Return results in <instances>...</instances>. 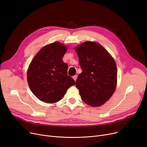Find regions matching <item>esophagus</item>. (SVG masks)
I'll list each match as a JSON object with an SVG mask.
<instances>
[{"label":"esophagus","mask_w":147,"mask_h":147,"mask_svg":"<svg viewBox=\"0 0 147 147\" xmlns=\"http://www.w3.org/2000/svg\"><path fill=\"white\" fill-rule=\"evenodd\" d=\"M73 79L74 80V81H76V80H77V78H78V76H74L73 77Z\"/></svg>","instance_id":"obj_1"}]
</instances>
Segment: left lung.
<instances>
[{
  "label": "left lung",
  "instance_id": "8db88e82",
  "mask_svg": "<svg viewBox=\"0 0 147 147\" xmlns=\"http://www.w3.org/2000/svg\"><path fill=\"white\" fill-rule=\"evenodd\" d=\"M82 72L76 86L86 104L99 107L113 95L117 85L115 62L104 48L97 43L86 42L76 48Z\"/></svg>",
  "mask_w": 147,
  "mask_h": 147
}]
</instances>
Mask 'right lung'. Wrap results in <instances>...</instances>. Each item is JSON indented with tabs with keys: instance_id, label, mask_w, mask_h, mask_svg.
<instances>
[{
	"instance_id": "1",
	"label": "right lung",
	"mask_w": 147,
	"mask_h": 147,
	"mask_svg": "<svg viewBox=\"0 0 147 147\" xmlns=\"http://www.w3.org/2000/svg\"><path fill=\"white\" fill-rule=\"evenodd\" d=\"M67 51L65 45L54 42L44 46L31 62L27 82L34 95L46 103H55L63 98L67 89L75 84L67 75V64L63 57Z\"/></svg>"
}]
</instances>
